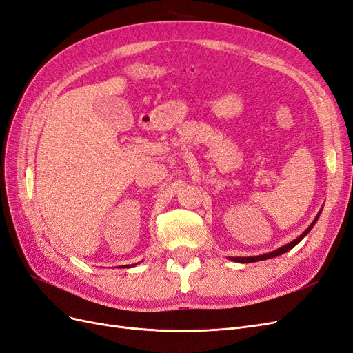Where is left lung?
<instances>
[{"mask_svg":"<svg viewBox=\"0 0 353 353\" xmlns=\"http://www.w3.org/2000/svg\"><path fill=\"white\" fill-rule=\"evenodd\" d=\"M323 210V209H321ZM321 210L318 212V215H316V218L312 221V223L311 225H309L307 228H306V231H303V234H301V236H299L297 239H294L292 243H288V244H285V245H283V248H280V249H276V250H274V252H271V253H265V254H261V256H248V258H230L231 261H234V262H240V263H250V262H258V261H265V259H271V258H275V256H280V254H283V253H285V252H288L290 249H293L294 245L301 241L306 234L311 231L312 228H314V225H315V222L318 221V218H319V215H321Z\"/></svg>","mask_w":353,"mask_h":353,"instance_id":"obj_1","label":"left lung"}]
</instances>
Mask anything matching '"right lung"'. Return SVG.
Returning a JSON list of instances; mask_svg holds the SVG:
<instances>
[{"label":"right lung","mask_w":353,"mask_h":353,"mask_svg":"<svg viewBox=\"0 0 353 353\" xmlns=\"http://www.w3.org/2000/svg\"><path fill=\"white\" fill-rule=\"evenodd\" d=\"M126 266H128V265H126Z\"/></svg>","instance_id":"add662e5"}]
</instances>
